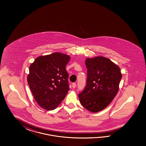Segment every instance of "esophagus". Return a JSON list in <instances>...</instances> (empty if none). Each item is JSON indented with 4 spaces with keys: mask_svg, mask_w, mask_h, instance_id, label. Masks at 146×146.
<instances>
[{
    "mask_svg": "<svg viewBox=\"0 0 146 146\" xmlns=\"http://www.w3.org/2000/svg\"><path fill=\"white\" fill-rule=\"evenodd\" d=\"M76 83H73V84H72V87H73V88H75V87H76Z\"/></svg>",
    "mask_w": 146,
    "mask_h": 146,
    "instance_id": "34e87169",
    "label": "esophagus"
}]
</instances>
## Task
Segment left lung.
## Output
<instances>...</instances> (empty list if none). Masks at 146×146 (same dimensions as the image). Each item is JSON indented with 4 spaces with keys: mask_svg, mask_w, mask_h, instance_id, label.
I'll return each mask as SVG.
<instances>
[{
    "mask_svg": "<svg viewBox=\"0 0 146 146\" xmlns=\"http://www.w3.org/2000/svg\"><path fill=\"white\" fill-rule=\"evenodd\" d=\"M87 84L79 94L81 105L92 112L108 106L119 90L121 74L119 67L104 57L88 58Z\"/></svg>",
    "mask_w": 146,
    "mask_h": 146,
    "instance_id": "left-lung-1",
    "label": "left lung"
}]
</instances>
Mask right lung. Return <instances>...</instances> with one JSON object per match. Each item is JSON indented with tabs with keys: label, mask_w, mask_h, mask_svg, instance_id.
<instances>
[{
	"label": "right lung",
	"mask_w": 146,
	"mask_h": 146,
	"mask_svg": "<svg viewBox=\"0 0 146 146\" xmlns=\"http://www.w3.org/2000/svg\"><path fill=\"white\" fill-rule=\"evenodd\" d=\"M70 57L55 52L37 58L29 67L27 81L36 101L47 110L56 109L70 90L66 65Z\"/></svg>",
	"instance_id": "add662e5"
}]
</instances>
